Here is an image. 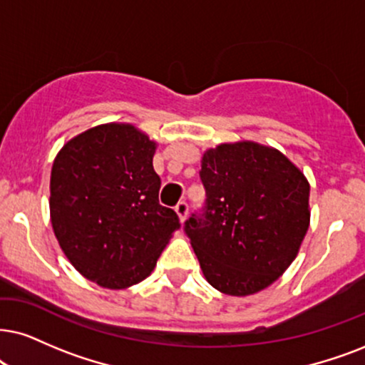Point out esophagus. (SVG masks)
<instances>
[{
	"instance_id": "1",
	"label": "esophagus",
	"mask_w": 365,
	"mask_h": 365,
	"mask_svg": "<svg viewBox=\"0 0 365 365\" xmlns=\"http://www.w3.org/2000/svg\"><path fill=\"white\" fill-rule=\"evenodd\" d=\"M175 212H177L178 219L182 220V222H185L187 214H188V204H187V202H178L177 207H175Z\"/></svg>"
}]
</instances>
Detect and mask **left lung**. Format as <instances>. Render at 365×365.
<instances>
[{
    "mask_svg": "<svg viewBox=\"0 0 365 365\" xmlns=\"http://www.w3.org/2000/svg\"><path fill=\"white\" fill-rule=\"evenodd\" d=\"M207 200L185 232L210 286L249 297L273 284L310 227V183L288 156L256 141L222 143L200 160Z\"/></svg>",
    "mask_w": 365,
    "mask_h": 365,
    "instance_id": "1",
    "label": "left lung"
}]
</instances>
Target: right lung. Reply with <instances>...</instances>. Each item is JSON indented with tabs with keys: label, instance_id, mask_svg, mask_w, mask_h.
<instances>
[{
	"label": "right lung",
	"instance_id": "1",
	"mask_svg": "<svg viewBox=\"0 0 365 365\" xmlns=\"http://www.w3.org/2000/svg\"><path fill=\"white\" fill-rule=\"evenodd\" d=\"M156 141L135 124L106 123L68 140L50 175V222L79 273L108 289L148 278L178 215L160 205Z\"/></svg>",
	"mask_w": 365,
	"mask_h": 365
}]
</instances>
